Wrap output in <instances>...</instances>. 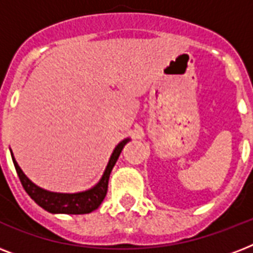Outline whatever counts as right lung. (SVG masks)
Segmentation results:
<instances>
[{"label": "right lung", "mask_w": 253, "mask_h": 253, "mask_svg": "<svg viewBox=\"0 0 253 253\" xmlns=\"http://www.w3.org/2000/svg\"><path fill=\"white\" fill-rule=\"evenodd\" d=\"M128 142V139L122 140L118 146L115 147L114 152L111 155L109 164L106 167V170L103 173L102 178L98 184L95 185L94 188H91L90 190L83 193H75V194H63V193H52L43 190L35 184H33L31 181L25 176V173L22 172V169L18 167L17 162L14 160L13 163L15 167V170L18 173V177L21 180V184L26 193L37 202L41 208L49 212H63V214H87L91 212L93 210L98 208L103 198L107 194V185H109V177H110V172L114 164L118 160L121 151L125 147V144Z\"/></svg>", "instance_id": "obj_1"}]
</instances>
